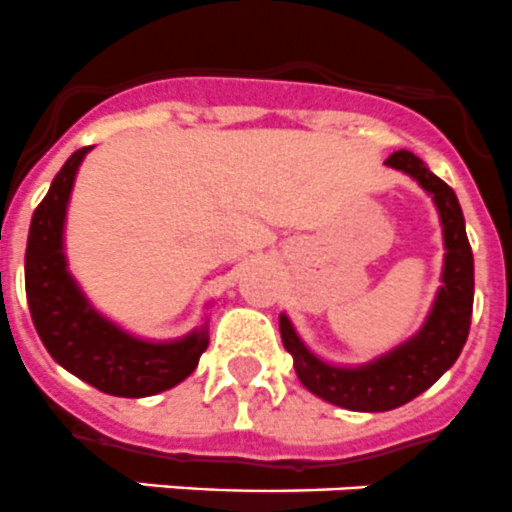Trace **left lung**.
Listing matches in <instances>:
<instances>
[{"mask_svg": "<svg viewBox=\"0 0 512 512\" xmlns=\"http://www.w3.org/2000/svg\"><path fill=\"white\" fill-rule=\"evenodd\" d=\"M384 164L413 177L432 196L442 222V287L424 327L411 340L363 366H335L314 356L298 337L293 322L280 314L282 345L293 356L295 374L303 387L327 403L361 413L392 411L429 390L458 361L474 311V253L468 246L466 219L455 190L429 172L411 151H395Z\"/></svg>", "mask_w": 512, "mask_h": 512, "instance_id": "obj_1", "label": "left lung"}]
</instances>
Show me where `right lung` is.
I'll return each mask as SVG.
<instances>
[{
    "label": "right lung",
    "mask_w": 512,
    "mask_h": 512,
    "mask_svg": "<svg viewBox=\"0 0 512 512\" xmlns=\"http://www.w3.org/2000/svg\"><path fill=\"white\" fill-rule=\"evenodd\" d=\"M88 151L91 146L67 159L33 211L25 248L28 308L44 348L62 369L114 398H149L196 371L209 327L201 324L180 340L151 342L125 332L88 303L67 272L65 256L67 201Z\"/></svg>",
    "instance_id": "obj_1"
}]
</instances>
